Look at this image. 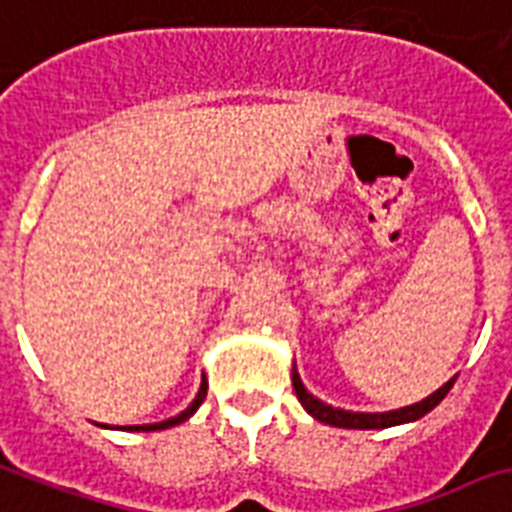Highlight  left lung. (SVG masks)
<instances>
[{
  "label": "left lung",
  "mask_w": 512,
  "mask_h": 512,
  "mask_svg": "<svg viewBox=\"0 0 512 512\" xmlns=\"http://www.w3.org/2000/svg\"><path fill=\"white\" fill-rule=\"evenodd\" d=\"M290 380H293V391H296L298 402L304 407L314 420H320L325 425H335V428H354V431H370V428H391V425H402V423H415L423 415L436 407V404L449 394V388L455 386L457 375L444 383L441 388H436L431 396H425L420 402L407 404V407H399V410H388V412H351L341 410V407H333V404L322 402L314 394H309L304 386V380L298 375L296 365H293V372H290Z\"/></svg>",
  "instance_id": "8db88e82"
}]
</instances>
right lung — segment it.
<instances>
[{
  "label": "right lung",
  "mask_w": 512,
  "mask_h": 512,
  "mask_svg": "<svg viewBox=\"0 0 512 512\" xmlns=\"http://www.w3.org/2000/svg\"><path fill=\"white\" fill-rule=\"evenodd\" d=\"M206 391H208V380H203L198 388V396L192 399V404L187 407V410H182L179 415H174V418L169 420H161V423H150V425H126L124 431H163V428H171V425H179L185 423V420H190L195 412H198V407L203 404V399H206ZM102 428H110V425H102Z\"/></svg>",
  "instance_id": "add662e5"
}]
</instances>
